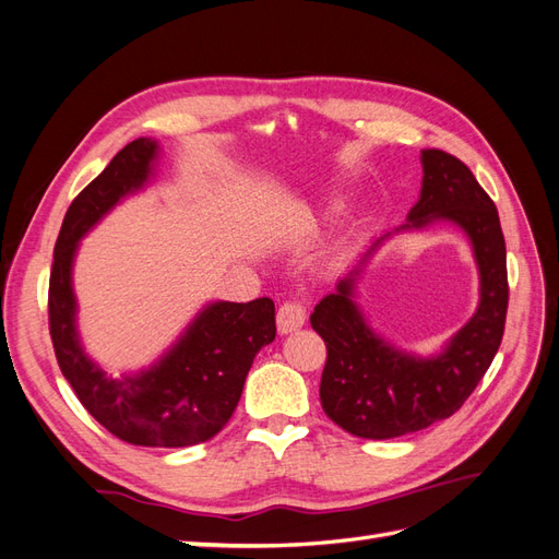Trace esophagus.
I'll list each match as a JSON object with an SVG mask.
<instances>
[{"mask_svg": "<svg viewBox=\"0 0 559 559\" xmlns=\"http://www.w3.org/2000/svg\"><path fill=\"white\" fill-rule=\"evenodd\" d=\"M302 324H306V306H302L300 300H286L284 306L277 310L280 333L298 331Z\"/></svg>", "mask_w": 559, "mask_h": 559, "instance_id": "1", "label": "esophagus"}]
</instances>
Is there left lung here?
I'll return each mask as SVG.
<instances>
[{
  "instance_id": "1",
  "label": "left lung",
  "mask_w": 559,
  "mask_h": 559,
  "mask_svg": "<svg viewBox=\"0 0 559 559\" xmlns=\"http://www.w3.org/2000/svg\"><path fill=\"white\" fill-rule=\"evenodd\" d=\"M421 170L419 200L396 233L421 230L441 218L466 233L480 275L476 314L441 354L427 359L396 349L370 329L354 292L361 265L389 233L310 314L312 329L326 343L321 408L337 427L370 441L427 429L460 411L495 359L509 308L506 242L492 198L460 158L441 148L421 151Z\"/></svg>"
}]
</instances>
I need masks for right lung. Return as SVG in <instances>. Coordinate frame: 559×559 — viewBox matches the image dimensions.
<instances>
[{"label":"right lung","instance_id":"obj_1","mask_svg":"<svg viewBox=\"0 0 559 559\" xmlns=\"http://www.w3.org/2000/svg\"><path fill=\"white\" fill-rule=\"evenodd\" d=\"M158 142L123 146L64 214L48 284V326L56 359L99 425L130 445L189 448L226 427L259 349L275 341V302L216 300L202 308L160 361L121 380L107 378L81 347L72 263L79 240L154 175Z\"/></svg>","mask_w":559,"mask_h":559}]
</instances>
